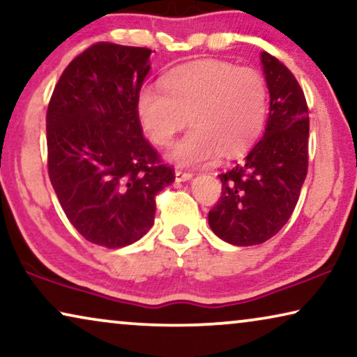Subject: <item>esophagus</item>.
<instances>
[{"label":"esophagus","instance_id":"34e87169","mask_svg":"<svg viewBox=\"0 0 357 357\" xmlns=\"http://www.w3.org/2000/svg\"><path fill=\"white\" fill-rule=\"evenodd\" d=\"M174 179H176V183H184V181L192 179V173H188V172H176V173H174Z\"/></svg>","mask_w":357,"mask_h":357}]
</instances>
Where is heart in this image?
<instances>
[{
    "mask_svg": "<svg viewBox=\"0 0 357 357\" xmlns=\"http://www.w3.org/2000/svg\"><path fill=\"white\" fill-rule=\"evenodd\" d=\"M162 87L144 85L135 112L149 139L160 147L192 129L169 150L178 167H200L220 155L236 157L255 142L267 116V84L262 74L227 61L205 59L174 69Z\"/></svg>",
    "mask_w": 357,
    "mask_h": 357,
    "instance_id": "heart-1",
    "label": "heart"
}]
</instances>
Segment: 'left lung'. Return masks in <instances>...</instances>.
<instances>
[{
	"label": "left lung",
	"mask_w": 357,
	"mask_h": 357,
	"mask_svg": "<svg viewBox=\"0 0 357 357\" xmlns=\"http://www.w3.org/2000/svg\"><path fill=\"white\" fill-rule=\"evenodd\" d=\"M270 93L262 139L243 162L220 174L222 197L208 225L233 245L262 244L284 227L307 174L309 112L303 89L284 64L260 53Z\"/></svg>",
	"instance_id": "8db88e82"
}]
</instances>
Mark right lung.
I'll list each match as a JSON object with an SVG mask.
<instances>
[{"label": "right lung", "mask_w": 357, "mask_h": 357, "mask_svg": "<svg viewBox=\"0 0 357 357\" xmlns=\"http://www.w3.org/2000/svg\"><path fill=\"white\" fill-rule=\"evenodd\" d=\"M152 50L97 43L59 77L47 112L48 174L69 222L108 249L152 228L155 195L174 181L135 112Z\"/></svg>", "instance_id": "1"}]
</instances>
